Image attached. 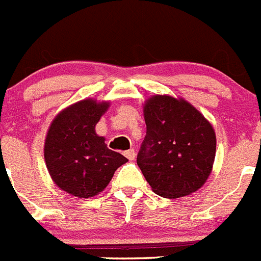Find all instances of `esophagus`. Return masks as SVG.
Masks as SVG:
<instances>
[{
  "label": "esophagus",
  "mask_w": 261,
  "mask_h": 261,
  "mask_svg": "<svg viewBox=\"0 0 261 261\" xmlns=\"http://www.w3.org/2000/svg\"><path fill=\"white\" fill-rule=\"evenodd\" d=\"M123 155L128 159V160H134L135 156H137V152L134 151V149H128V151H124Z\"/></svg>",
  "instance_id": "esophagus-1"
}]
</instances>
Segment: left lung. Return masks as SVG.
<instances>
[{"instance_id": "8db88e82", "label": "left lung", "mask_w": 261, "mask_h": 261, "mask_svg": "<svg viewBox=\"0 0 261 261\" xmlns=\"http://www.w3.org/2000/svg\"><path fill=\"white\" fill-rule=\"evenodd\" d=\"M147 133L137 163L156 194L188 196L209 177L215 158V133L184 99L155 96L144 105Z\"/></svg>"}]
</instances>
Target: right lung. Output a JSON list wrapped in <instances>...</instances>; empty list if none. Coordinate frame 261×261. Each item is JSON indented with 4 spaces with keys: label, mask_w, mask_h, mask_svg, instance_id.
<instances>
[{
    "label": "right lung",
    "mask_w": 261,
    "mask_h": 261,
    "mask_svg": "<svg viewBox=\"0 0 261 261\" xmlns=\"http://www.w3.org/2000/svg\"><path fill=\"white\" fill-rule=\"evenodd\" d=\"M109 103L84 99L63 110L49 126L44 143L47 169L60 189L89 198L102 192L127 159L108 148L94 131Z\"/></svg>",
    "instance_id": "1"
}]
</instances>
